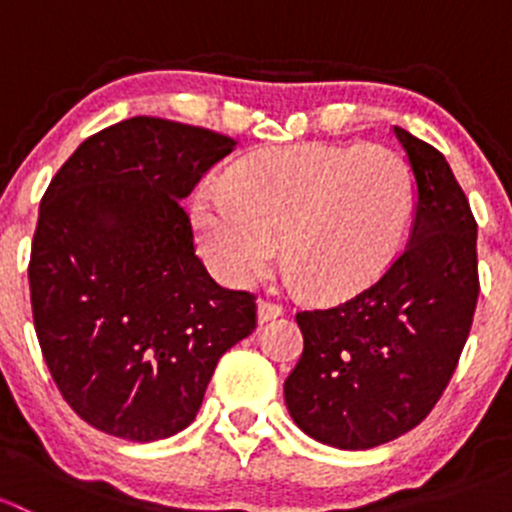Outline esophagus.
<instances>
[{
  "mask_svg": "<svg viewBox=\"0 0 512 512\" xmlns=\"http://www.w3.org/2000/svg\"><path fill=\"white\" fill-rule=\"evenodd\" d=\"M282 317V307L280 304H272V302H260L257 304V324H267L272 319Z\"/></svg>",
  "mask_w": 512,
  "mask_h": 512,
  "instance_id": "1",
  "label": "esophagus"
}]
</instances>
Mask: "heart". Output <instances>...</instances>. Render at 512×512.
<instances>
[{"label":"heart","mask_w":512,"mask_h":512,"mask_svg":"<svg viewBox=\"0 0 512 512\" xmlns=\"http://www.w3.org/2000/svg\"><path fill=\"white\" fill-rule=\"evenodd\" d=\"M409 213V170L394 151L299 143L257 153L230 185L205 183L193 227L225 285L265 275L280 240L287 285L332 299L371 285L396 260Z\"/></svg>","instance_id":"heart-1"}]
</instances>
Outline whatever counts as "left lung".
Wrapping results in <instances>:
<instances>
[{"instance_id":"left-lung-1","label":"left lung","mask_w":512,"mask_h":512,"mask_svg":"<svg viewBox=\"0 0 512 512\" xmlns=\"http://www.w3.org/2000/svg\"><path fill=\"white\" fill-rule=\"evenodd\" d=\"M414 183V223L394 265L329 309L299 312L304 352L285 381L314 441L366 451L423 421L456 371L478 302V227L446 158L394 126Z\"/></svg>"}]
</instances>
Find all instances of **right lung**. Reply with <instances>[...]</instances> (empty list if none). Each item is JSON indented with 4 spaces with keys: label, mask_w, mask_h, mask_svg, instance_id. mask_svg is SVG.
Wrapping results in <instances>:
<instances>
[{
    "label": "right lung",
    "mask_w": 512,
    "mask_h": 512,
    "mask_svg": "<svg viewBox=\"0 0 512 512\" xmlns=\"http://www.w3.org/2000/svg\"><path fill=\"white\" fill-rule=\"evenodd\" d=\"M237 141L136 116L86 138L39 208L34 329L66 404L151 443L195 421L218 359L255 329V297L220 287L180 200Z\"/></svg>",
    "instance_id": "right-lung-1"
}]
</instances>
